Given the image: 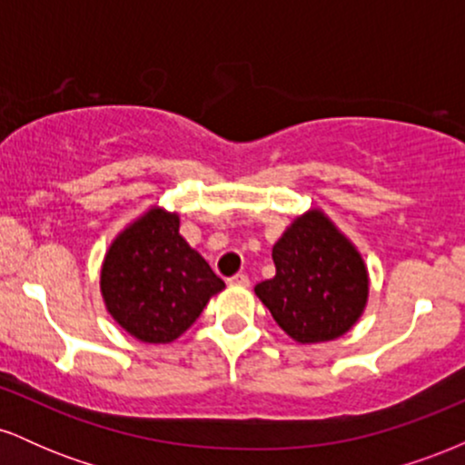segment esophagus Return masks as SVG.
<instances>
[{"label": "esophagus", "instance_id": "esophagus-1", "mask_svg": "<svg viewBox=\"0 0 465 465\" xmlns=\"http://www.w3.org/2000/svg\"><path fill=\"white\" fill-rule=\"evenodd\" d=\"M229 284H232V286H249V277L244 273H236L233 277H229Z\"/></svg>", "mask_w": 465, "mask_h": 465}]
</instances>
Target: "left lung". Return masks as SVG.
Here are the masks:
<instances>
[{"mask_svg": "<svg viewBox=\"0 0 465 465\" xmlns=\"http://www.w3.org/2000/svg\"><path fill=\"white\" fill-rule=\"evenodd\" d=\"M275 277L255 295L297 343H323L359 322L370 275L359 249L322 210L297 216L273 247Z\"/></svg>", "mask_w": 465, "mask_h": 465, "instance_id": "8db88e82", "label": "left lung"}]
</instances>
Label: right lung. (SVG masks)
<instances>
[{
    "instance_id": "right-lung-1",
    "label": "right lung",
    "mask_w": 465,
    "mask_h": 465,
    "mask_svg": "<svg viewBox=\"0 0 465 465\" xmlns=\"http://www.w3.org/2000/svg\"><path fill=\"white\" fill-rule=\"evenodd\" d=\"M225 282L179 233V214L151 207L117 233L104 255L106 311L143 343H170L199 319Z\"/></svg>"
}]
</instances>
